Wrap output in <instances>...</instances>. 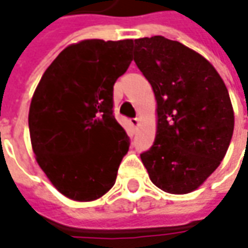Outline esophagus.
Masks as SVG:
<instances>
[{
    "instance_id": "obj_1",
    "label": "esophagus",
    "mask_w": 248,
    "mask_h": 248,
    "mask_svg": "<svg viewBox=\"0 0 248 248\" xmlns=\"http://www.w3.org/2000/svg\"><path fill=\"white\" fill-rule=\"evenodd\" d=\"M131 124H132V127H138V124H139L138 117H135V119H131Z\"/></svg>"
}]
</instances>
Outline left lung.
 Listing matches in <instances>:
<instances>
[{
    "label": "left lung",
    "instance_id": "1",
    "mask_svg": "<svg viewBox=\"0 0 248 248\" xmlns=\"http://www.w3.org/2000/svg\"><path fill=\"white\" fill-rule=\"evenodd\" d=\"M134 44V62L157 100V134L142 163L161 190L185 195L226 155L234 127L229 93L213 64L184 44L163 35Z\"/></svg>",
    "mask_w": 248,
    "mask_h": 248
}]
</instances>
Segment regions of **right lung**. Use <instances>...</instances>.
Returning a JSON list of instances; mask_svg holds the SVG:
<instances>
[{"label":"right lung","instance_id":"right-lung-1","mask_svg":"<svg viewBox=\"0 0 248 248\" xmlns=\"http://www.w3.org/2000/svg\"><path fill=\"white\" fill-rule=\"evenodd\" d=\"M132 40H85L63 49L34 92L29 128L52 185L77 202L114 185L129 138L113 114V85L127 72Z\"/></svg>","mask_w":248,"mask_h":248}]
</instances>
